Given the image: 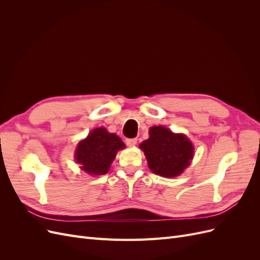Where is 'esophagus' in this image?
I'll list each match as a JSON object with an SVG mask.
<instances>
[{"mask_svg":"<svg viewBox=\"0 0 260 260\" xmlns=\"http://www.w3.org/2000/svg\"><path fill=\"white\" fill-rule=\"evenodd\" d=\"M137 142H138L137 138H132V139H127V140H125V143H127V145H129V146L136 145Z\"/></svg>","mask_w":260,"mask_h":260,"instance_id":"1","label":"esophagus"}]
</instances>
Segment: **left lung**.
Listing matches in <instances>:
<instances>
[{
  "label": "left lung",
  "instance_id": "left-lung-1",
  "mask_svg": "<svg viewBox=\"0 0 260 260\" xmlns=\"http://www.w3.org/2000/svg\"><path fill=\"white\" fill-rule=\"evenodd\" d=\"M140 147L144 151L149 169L166 178L182 174L194 152L191 141L184 135H175L161 125L149 129V138Z\"/></svg>",
  "mask_w": 260,
  "mask_h": 260
}]
</instances>
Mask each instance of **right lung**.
Returning a JSON list of instances; mask_svg holds the SVG:
<instances>
[{"label":"right lung","mask_w":260,"mask_h":260,"mask_svg":"<svg viewBox=\"0 0 260 260\" xmlns=\"http://www.w3.org/2000/svg\"><path fill=\"white\" fill-rule=\"evenodd\" d=\"M123 147L124 143L115 133L107 132L105 128H98L78 144L76 160L89 175H105L116 153Z\"/></svg>","instance_id":"obj_1"}]
</instances>
